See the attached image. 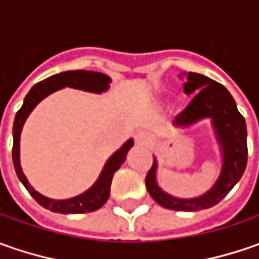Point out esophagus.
I'll return each instance as SVG.
<instances>
[{"label": "esophagus", "instance_id": "34e87169", "mask_svg": "<svg viewBox=\"0 0 259 259\" xmlns=\"http://www.w3.org/2000/svg\"><path fill=\"white\" fill-rule=\"evenodd\" d=\"M150 135L147 134V133H138L137 137H135V143L138 145H148L150 144Z\"/></svg>", "mask_w": 259, "mask_h": 259}]
</instances>
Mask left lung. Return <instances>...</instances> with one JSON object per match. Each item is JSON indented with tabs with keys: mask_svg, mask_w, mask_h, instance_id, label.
<instances>
[{
	"mask_svg": "<svg viewBox=\"0 0 259 259\" xmlns=\"http://www.w3.org/2000/svg\"><path fill=\"white\" fill-rule=\"evenodd\" d=\"M182 77V76H180ZM184 94L194 95L182 114L174 119L177 128H189L197 121L209 118L212 121L216 141L222 154V170L218 180L206 193L193 199H179L163 192L155 179L157 160L145 177V187L150 196L160 206L171 210L196 212L218 204L242 177L248 160L246 124L239 114L232 95L224 85L200 73H187V82L183 85Z\"/></svg>",
	"mask_w": 259,
	"mask_h": 259,
	"instance_id": "8db88e82",
	"label": "left lung"
}]
</instances>
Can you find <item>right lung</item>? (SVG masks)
<instances>
[{
  "label": "right lung",
  "instance_id": "add662e5",
  "mask_svg": "<svg viewBox=\"0 0 259 259\" xmlns=\"http://www.w3.org/2000/svg\"><path fill=\"white\" fill-rule=\"evenodd\" d=\"M109 83H111V77L104 75V73H99V72H92V70L62 72V73L50 76V77H47V79L33 86L24 98L23 106L20 108V111L15 115L14 125H13V138H14V141H13V163H14L15 173L18 176L20 182L24 184V187L28 190V193L33 196L35 202L41 204L46 209L52 210V212H56V213H88V212H94V210H98L99 207H102L106 203V200L109 199L111 183H112V177H114L115 171L125 161L130 148L134 145V141L128 140L118 151H115L114 154L108 158V161L105 163L98 180L95 182L91 189H88L82 194L70 197V199L55 200V199H49L38 192H35L31 187V184L28 183L23 170H21V165H20V135H21L23 125H24L27 116L31 114V111L37 106V104L40 101H43L46 96H49L59 89H63L66 86H69V88L82 89V91L92 92V94H102L105 91H108Z\"/></svg>",
  "mask_w": 259,
  "mask_h": 259
}]
</instances>
